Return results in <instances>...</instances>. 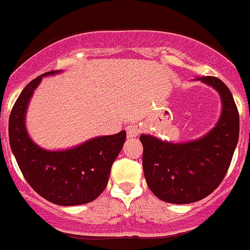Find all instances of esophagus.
Listing matches in <instances>:
<instances>
[{"mask_svg":"<svg viewBox=\"0 0 250 250\" xmlns=\"http://www.w3.org/2000/svg\"><path fill=\"white\" fill-rule=\"evenodd\" d=\"M125 130H127V134L129 138H135L138 137V134L140 133V129L139 127H138L137 125H127V128H125Z\"/></svg>","mask_w":250,"mask_h":250,"instance_id":"1","label":"esophagus"}]
</instances>
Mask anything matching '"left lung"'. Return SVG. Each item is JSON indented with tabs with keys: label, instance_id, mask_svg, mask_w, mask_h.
<instances>
[{
	"label": "left lung",
	"instance_id": "obj_1",
	"mask_svg": "<svg viewBox=\"0 0 250 250\" xmlns=\"http://www.w3.org/2000/svg\"><path fill=\"white\" fill-rule=\"evenodd\" d=\"M198 80L218 90L223 102L220 118L208 134L184 144L140 135L146 183L165 202L188 204L210 195L225 178L238 141L239 115L228 85L214 76Z\"/></svg>",
	"mask_w": 250,
	"mask_h": 250
}]
</instances>
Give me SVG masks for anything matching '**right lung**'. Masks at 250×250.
Listing matches in <instances>:
<instances>
[{
    "label": "right lung",
    "mask_w": 250,
    "mask_h": 250,
    "mask_svg": "<svg viewBox=\"0 0 250 250\" xmlns=\"http://www.w3.org/2000/svg\"><path fill=\"white\" fill-rule=\"evenodd\" d=\"M58 72L36 77L20 93L9 115V144L25 180L40 196L59 206H78L92 202L105 190L127 134L122 130L98 137L64 151H47L36 145L25 128L27 104L42 77Z\"/></svg>",
    "instance_id": "add662e5"
}]
</instances>
